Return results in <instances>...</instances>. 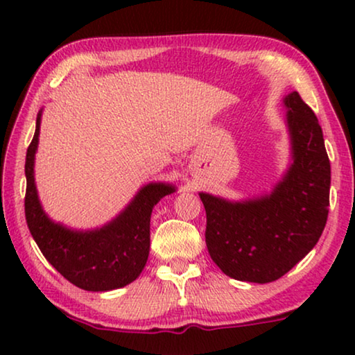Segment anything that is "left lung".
<instances>
[{"mask_svg": "<svg viewBox=\"0 0 355 355\" xmlns=\"http://www.w3.org/2000/svg\"><path fill=\"white\" fill-rule=\"evenodd\" d=\"M284 103L294 163L275 191L244 203L200 193L208 254L239 281L279 279L313 249L328 220L331 166L322 128L297 92Z\"/></svg>", "mask_w": 355, "mask_h": 355, "instance_id": "left-lung-1", "label": "left lung"}]
</instances>
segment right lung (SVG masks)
<instances>
[{
	"mask_svg": "<svg viewBox=\"0 0 355 355\" xmlns=\"http://www.w3.org/2000/svg\"><path fill=\"white\" fill-rule=\"evenodd\" d=\"M40 114L26 157V220L28 231L58 273L85 291H111L132 283L142 273L150 250V215L164 196L166 184H148L108 226L77 232L50 221L43 213L33 184V157L38 144Z\"/></svg>",
	"mask_w": 355,
	"mask_h": 355,
	"instance_id": "add662e5",
	"label": "right lung"
}]
</instances>
